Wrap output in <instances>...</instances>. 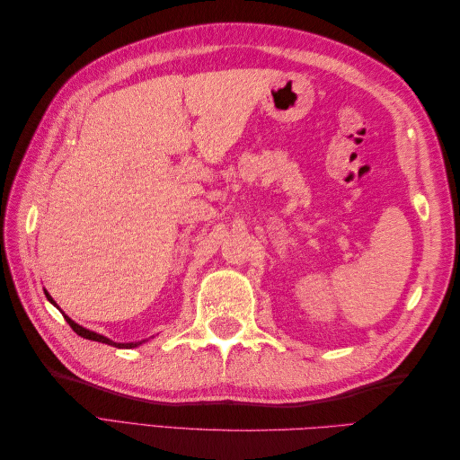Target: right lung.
<instances>
[{
	"label": "right lung",
	"instance_id": "obj_1",
	"mask_svg": "<svg viewBox=\"0 0 460 460\" xmlns=\"http://www.w3.org/2000/svg\"><path fill=\"white\" fill-rule=\"evenodd\" d=\"M44 294H46V297H48V301L49 303H53L55 307H58V303L53 301V297L48 294V291L44 289ZM59 309V307H58ZM65 314V313H63ZM65 320L68 323V326H71L80 338H86V340H92V341H100V343H107V345H115V347H119V349H132V347H137V345H142L144 341H130V343H117V341H113V340H109V338H105V336H102V333H97V332H92V330H88V328H84V326H80V324H76L73 318H68L66 314H65Z\"/></svg>",
	"mask_w": 460,
	"mask_h": 460
}]
</instances>
